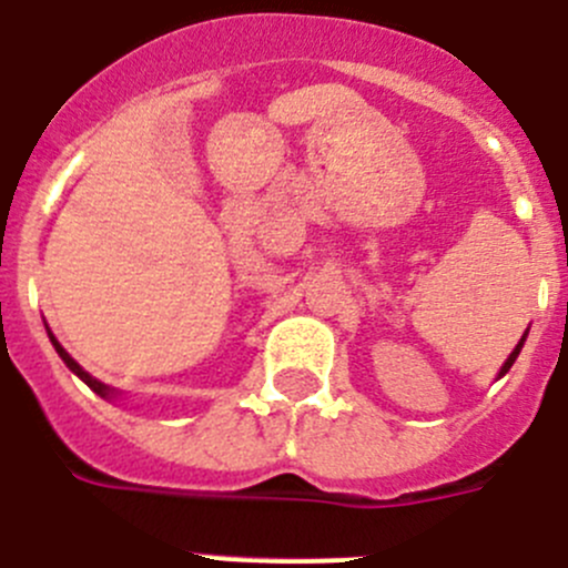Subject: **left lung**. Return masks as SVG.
<instances>
[{"mask_svg":"<svg viewBox=\"0 0 568 568\" xmlns=\"http://www.w3.org/2000/svg\"><path fill=\"white\" fill-rule=\"evenodd\" d=\"M524 341H527V332H524V337H521V341H518V346H515V348H513V352H509V357H507V361H504V366H501V372H498V377H504V374H507V372H509V368H513L515 357L521 355V348H524Z\"/></svg>","mask_w":568,"mask_h":568,"instance_id":"left-lung-1","label":"left lung"}]
</instances>
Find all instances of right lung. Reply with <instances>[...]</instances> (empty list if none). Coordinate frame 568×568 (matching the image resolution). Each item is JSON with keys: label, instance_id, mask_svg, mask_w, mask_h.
<instances>
[{"label": "right lung", "instance_id": "add662e5", "mask_svg": "<svg viewBox=\"0 0 568 568\" xmlns=\"http://www.w3.org/2000/svg\"><path fill=\"white\" fill-rule=\"evenodd\" d=\"M50 341H53L55 352H59V357H61V361H64V363H67V368H70V372H72V374H75V377H81V379H83V383H87V386H90V388H92V392H95V394H98V397H103V399H118V392H114V388H109V386H106V383H101V379H95V377H92V374H90V372H83V368H81V366H78V363H75V361H72V357H70V355H67V352H64V346H61V343H59V341H55V337H53V332H50Z\"/></svg>", "mask_w": 568, "mask_h": 568}]
</instances>
